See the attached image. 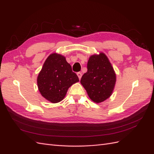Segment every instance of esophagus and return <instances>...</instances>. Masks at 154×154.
<instances>
[{"instance_id": "esophagus-1", "label": "esophagus", "mask_w": 154, "mask_h": 154, "mask_svg": "<svg viewBox=\"0 0 154 154\" xmlns=\"http://www.w3.org/2000/svg\"><path fill=\"white\" fill-rule=\"evenodd\" d=\"M77 75H78V78H79V79H81V78H82V72H77Z\"/></svg>"}]
</instances>
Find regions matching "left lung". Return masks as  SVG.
I'll list each match as a JSON object with an SVG mask.
<instances>
[{
	"label": "left lung",
	"mask_w": 154,
	"mask_h": 154,
	"mask_svg": "<svg viewBox=\"0 0 154 154\" xmlns=\"http://www.w3.org/2000/svg\"><path fill=\"white\" fill-rule=\"evenodd\" d=\"M116 82L115 71L106 54L100 53L91 56L87 72L80 80L90 99L96 103L108 99L112 94Z\"/></svg>",
	"instance_id": "1"
}]
</instances>
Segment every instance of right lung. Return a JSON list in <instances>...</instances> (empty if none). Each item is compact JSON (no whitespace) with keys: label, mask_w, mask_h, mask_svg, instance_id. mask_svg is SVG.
Wrapping results in <instances>:
<instances>
[{"label":"right lung","mask_w":154,"mask_h":154,"mask_svg":"<svg viewBox=\"0 0 154 154\" xmlns=\"http://www.w3.org/2000/svg\"><path fill=\"white\" fill-rule=\"evenodd\" d=\"M79 82L66 57L52 53L45 60L37 77V85L41 95L53 103L61 101L68 88Z\"/></svg>","instance_id":"add662e5"}]
</instances>
